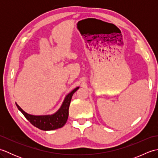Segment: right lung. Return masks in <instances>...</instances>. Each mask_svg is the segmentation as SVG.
I'll return each instance as SVG.
<instances>
[{
    "mask_svg": "<svg viewBox=\"0 0 158 158\" xmlns=\"http://www.w3.org/2000/svg\"><path fill=\"white\" fill-rule=\"evenodd\" d=\"M79 87L74 89L71 92L65 97L61 107L58 111L52 115H32L26 113L20 108L18 104L15 105L18 109L22 113L24 117L31 122L33 126L42 130H53L63 127L66 123L69 117V109L73 94L75 93Z\"/></svg>",
    "mask_w": 158,
    "mask_h": 158,
    "instance_id": "add662e5",
    "label": "right lung"
}]
</instances>
